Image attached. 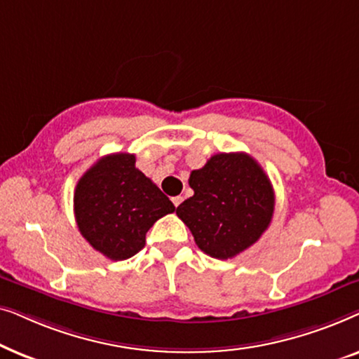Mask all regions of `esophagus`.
Segmentation results:
<instances>
[{"label":"esophagus","mask_w":359,"mask_h":359,"mask_svg":"<svg viewBox=\"0 0 359 359\" xmlns=\"http://www.w3.org/2000/svg\"><path fill=\"white\" fill-rule=\"evenodd\" d=\"M171 201H173L175 208H178V205L183 203V198H181V196H175V198H171Z\"/></svg>","instance_id":"1"}]
</instances>
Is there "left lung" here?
Masks as SVG:
<instances>
[{
  "label": "left lung",
  "mask_w": 359,
  "mask_h": 359,
  "mask_svg": "<svg viewBox=\"0 0 359 359\" xmlns=\"http://www.w3.org/2000/svg\"><path fill=\"white\" fill-rule=\"evenodd\" d=\"M189 186L194 194L176 208V215L209 257H237L258 242L271 222V181L247 154L210 156L203 168L191 171Z\"/></svg>",
  "instance_id": "obj_1"
}]
</instances>
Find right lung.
I'll return each instance as SVG.
<instances>
[{"mask_svg":"<svg viewBox=\"0 0 359 359\" xmlns=\"http://www.w3.org/2000/svg\"><path fill=\"white\" fill-rule=\"evenodd\" d=\"M78 229L106 258L122 262L145 247V235L175 205L135 168V155L102 156L81 176L73 196Z\"/></svg>","mask_w":359,"mask_h":359,"instance_id":"obj_1","label":"right lung"}]
</instances>
